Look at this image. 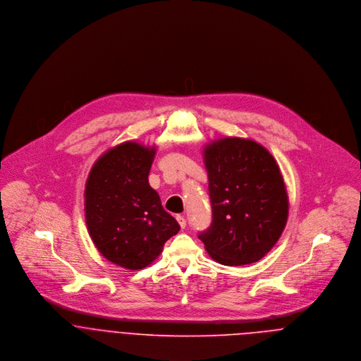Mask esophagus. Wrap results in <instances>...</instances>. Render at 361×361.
Masks as SVG:
<instances>
[{"label":"esophagus","mask_w":361,"mask_h":361,"mask_svg":"<svg viewBox=\"0 0 361 361\" xmlns=\"http://www.w3.org/2000/svg\"><path fill=\"white\" fill-rule=\"evenodd\" d=\"M176 221H178V224L180 225V228L185 229V226H186V219H185V216H183V215H176Z\"/></svg>","instance_id":"esophagus-1"}]
</instances>
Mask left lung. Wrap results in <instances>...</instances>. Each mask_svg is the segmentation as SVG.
Instances as JSON below:
<instances>
[{
  "label": "left lung",
  "mask_w": 361,
  "mask_h": 361,
  "mask_svg": "<svg viewBox=\"0 0 361 361\" xmlns=\"http://www.w3.org/2000/svg\"><path fill=\"white\" fill-rule=\"evenodd\" d=\"M203 154L212 222L199 239L219 264L256 262L275 246L288 221L279 166L265 147L242 137L214 140Z\"/></svg>",
  "instance_id": "left-lung-1"
}]
</instances>
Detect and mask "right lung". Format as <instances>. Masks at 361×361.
I'll use <instances>...</instances> for the list:
<instances>
[{
    "instance_id": "1",
    "label": "right lung",
    "mask_w": 361,
    "mask_h": 361,
    "mask_svg": "<svg viewBox=\"0 0 361 361\" xmlns=\"http://www.w3.org/2000/svg\"><path fill=\"white\" fill-rule=\"evenodd\" d=\"M155 147L125 142L93 165L85 190L90 238L104 257L126 269H142L180 229L149 185Z\"/></svg>"
}]
</instances>
